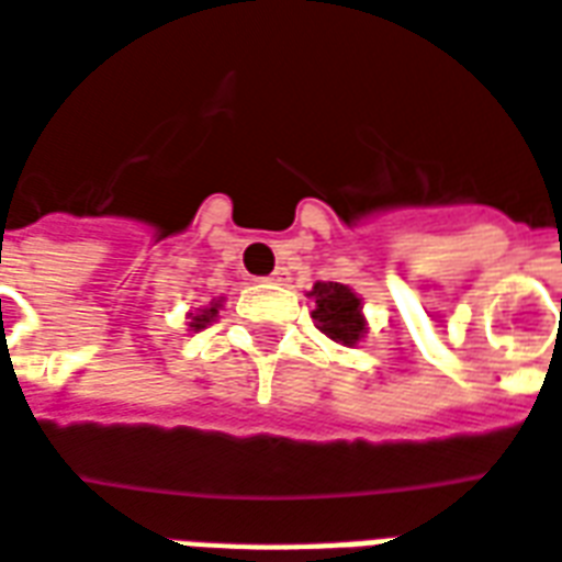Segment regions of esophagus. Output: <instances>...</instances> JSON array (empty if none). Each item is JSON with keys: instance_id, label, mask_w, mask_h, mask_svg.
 <instances>
[{"instance_id": "esophagus-1", "label": "esophagus", "mask_w": 562, "mask_h": 562, "mask_svg": "<svg viewBox=\"0 0 562 562\" xmlns=\"http://www.w3.org/2000/svg\"><path fill=\"white\" fill-rule=\"evenodd\" d=\"M266 281H272V284H286V281H290V272H286L284 266H278L276 272L266 278Z\"/></svg>"}]
</instances>
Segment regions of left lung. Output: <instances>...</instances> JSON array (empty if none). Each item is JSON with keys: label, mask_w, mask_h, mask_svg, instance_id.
<instances>
[{"label": "left lung", "mask_w": 562, "mask_h": 562, "mask_svg": "<svg viewBox=\"0 0 562 562\" xmlns=\"http://www.w3.org/2000/svg\"><path fill=\"white\" fill-rule=\"evenodd\" d=\"M311 296L317 302L311 317L317 321L326 338L344 344V347H353L366 335L362 302L350 286L338 284V281H317Z\"/></svg>", "instance_id": "8db88e82"}]
</instances>
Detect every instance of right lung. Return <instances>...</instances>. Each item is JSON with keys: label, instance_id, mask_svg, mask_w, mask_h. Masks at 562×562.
I'll use <instances>...</instances> for the list:
<instances>
[{"label": "right lung", "instance_id": "1", "mask_svg": "<svg viewBox=\"0 0 562 562\" xmlns=\"http://www.w3.org/2000/svg\"><path fill=\"white\" fill-rule=\"evenodd\" d=\"M215 314H218V305H215V308H206L203 314H196V317H191V326H194V329H203L206 323L215 321Z\"/></svg>", "mask_w": 562, "mask_h": 562}]
</instances>
